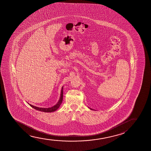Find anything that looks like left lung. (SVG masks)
<instances>
[{"instance_id":"8db88e82","label":"left lung","mask_w":151,"mask_h":151,"mask_svg":"<svg viewBox=\"0 0 151 151\" xmlns=\"http://www.w3.org/2000/svg\"><path fill=\"white\" fill-rule=\"evenodd\" d=\"M90 109H91V108H90Z\"/></svg>"}]
</instances>
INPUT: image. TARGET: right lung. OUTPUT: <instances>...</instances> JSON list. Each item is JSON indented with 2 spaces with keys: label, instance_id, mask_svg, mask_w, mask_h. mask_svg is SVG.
I'll use <instances>...</instances> for the list:
<instances>
[{
  "label": "right lung",
  "instance_id": "obj_1",
  "mask_svg": "<svg viewBox=\"0 0 151 151\" xmlns=\"http://www.w3.org/2000/svg\"><path fill=\"white\" fill-rule=\"evenodd\" d=\"M63 86L62 87V89L61 90V94H60V99L58 101V103L56 104L55 105L52 106V107L50 108H40L38 107H36L35 106H33L30 104L28 103L29 104V105L31 106V107L35 109L40 111L44 112H52L55 111L56 110L58 109V108H59L61 104L62 103V100H63Z\"/></svg>",
  "mask_w": 151,
  "mask_h": 151
}]
</instances>
